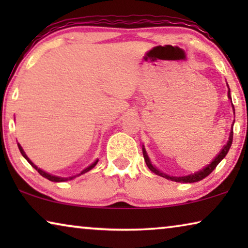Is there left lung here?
I'll use <instances>...</instances> for the list:
<instances>
[{"mask_svg":"<svg viewBox=\"0 0 248 248\" xmlns=\"http://www.w3.org/2000/svg\"><path fill=\"white\" fill-rule=\"evenodd\" d=\"M228 98H229L230 100H232V96H230V89H229V87H228ZM232 110L235 111V107H233L232 103ZM232 125H233V124H232ZM232 135H233V131H232H232H230V134H229V140H228V142H227V143H226L225 145H223V148L221 149V151H220L219 155H217V157H216L215 159H213L211 164H209L208 166H206L205 168H203L202 170L196 171V172H194V174H191V175H187V176H179V177H176V176H169V175L164 174V172H161L160 170H159V169L155 168V166L151 164V161H150V159H149V157H148L147 151H145L144 147H142V152H143L144 161H145V164H147L148 168L150 169L151 171H154L155 175H159V176H161V177L167 178V179H170V181H174V182H177V183H195V182L201 181V179L205 178L206 176L211 174V172H212L213 170H215V168L217 167V166H218L219 162L221 161L222 159L226 157V155L228 154L230 147H232Z\"/></svg>","mask_w":248,"mask_h":248,"instance_id":"obj_1","label":"left lung"}]
</instances>
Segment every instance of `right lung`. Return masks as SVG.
<instances>
[{
	"mask_svg": "<svg viewBox=\"0 0 248 248\" xmlns=\"http://www.w3.org/2000/svg\"><path fill=\"white\" fill-rule=\"evenodd\" d=\"M18 148H19V150H20V152H21V155H23V157H25V159H26V160H27V161H28V162H29V164H30V165H31V166H32V167H33V168H35V169H36V170H37V171H38V172H39V174L43 176V177H45V178H47V179H48V181H50V182H56V183H59V182H66V181H70V179H73L74 177H77V176H80V175H82V174H84V172H87V171H89V170H91V169H93V168L94 167V166H96V165H97V162H98V160H96V161H94V162H93V164H91V165L89 166V167H87L86 169H83V170H82V171H81L79 175H77V176H72V177H66V178H65V177H60V176H54V175H50V174H48V172L44 171V170H42V169H40V168H38V167H37V166H36L35 164H33V162H32L31 160H30V159H29L28 157H27V155L25 154V151H23V149H22V147H21V145H20L19 143H18Z\"/></svg>",
	"mask_w": 248,
	"mask_h": 248,
	"instance_id": "1",
	"label": "right lung"
}]
</instances>
